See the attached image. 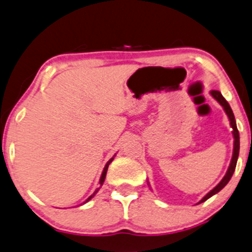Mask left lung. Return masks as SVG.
I'll return each mask as SVG.
<instances>
[{"mask_svg":"<svg viewBox=\"0 0 252 252\" xmlns=\"http://www.w3.org/2000/svg\"><path fill=\"white\" fill-rule=\"evenodd\" d=\"M211 94L213 95V98L217 99V101L219 103L221 106L223 107V110H225L226 115L228 116V120H229V123H231V126L232 129H233V137H234V147H233V156H232V160H231V164H229V167L227 170V172H226L225 177H223L222 179H221V182L219 184L217 185V187L214 188V189L211 190L208 193H207L206 196L202 198V200L200 201L198 203H202L204 201L208 200L209 197H212L213 195H215V193H218L220 191L221 189H222L223 187H225L226 184L228 183L229 179H231L232 175H233L234 170H236V165H237V160H238V156H239V132H238V129H237V124H236V120H234V115L233 112H232V109L231 106H229V104L226 101V99L223 98L222 94L219 92V91H212Z\"/></svg>","mask_w":252,"mask_h":252,"instance_id":"1","label":"left lung"}]
</instances>
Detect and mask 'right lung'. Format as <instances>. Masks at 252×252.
<instances>
[{
    "mask_svg": "<svg viewBox=\"0 0 252 252\" xmlns=\"http://www.w3.org/2000/svg\"><path fill=\"white\" fill-rule=\"evenodd\" d=\"M112 160H113V158H111V159H110V160H109V161H107V164H106V165H105V167H104V171H103V173H101V177H100V181H99V184H100V185H103V183H104V181H105V177H106V172H107V167H109L110 162H111V161H112ZM98 190H99V188H98V189H96V190H95V191H94V192H93V195H91V196H90V197H88V198H87V200H86V202H88V201H90V200H91V198H92V197H93V196H94V195H95V193H96V192H98Z\"/></svg>",
    "mask_w": 252,
    "mask_h": 252,
    "instance_id": "obj_1",
    "label": "right lung"
}]
</instances>
